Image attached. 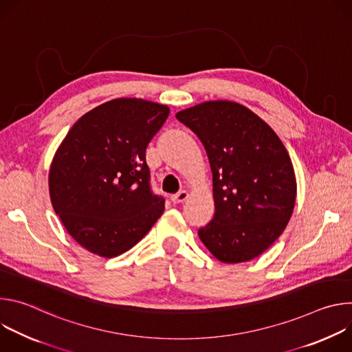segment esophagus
<instances>
[{
  "label": "esophagus",
  "instance_id": "1",
  "mask_svg": "<svg viewBox=\"0 0 352 352\" xmlns=\"http://www.w3.org/2000/svg\"><path fill=\"white\" fill-rule=\"evenodd\" d=\"M188 196H189V193L186 190H179L178 193L171 196V202L175 204V205L177 204H182V202H185V200L188 199Z\"/></svg>",
  "mask_w": 352,
  "mask_h": 352
}]
</instances>
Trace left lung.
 Returning <instances> with one entry per match:
<instances>
[{
  "label": "left lung",
  "mask_w": 352,
  "mask_h": 352,
  "mask_svg": "<svg viewBox=\"0 0 352 352\" xmlns=\"http://www.w3.org/2000/svg\"><path fill=\"white\" fill-rule=\"evenodd\" d=\"M204 143L213 173L214 216L200 241L224 263L248 262L281 235L295 205L291 159L276 132L227 100L177 113Z\"/></svg>",
  "instance_id": "left-lung-1"
}]
</instances>
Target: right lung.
<instances>
[{
  "label": "right lung",
  "instance_id": "obj_1",
  "mask_svg": "<svg viewBox=\"0 0 352 352\" xmlns=\"http://www.w3.org/2000/svg\"><path fill=\"white\" fill-rule=\"evenodd\" d=\"M170 109L116 98L80 117L50 167V197L69 235L89 252L114 258L135 246L164 212L150 186L146 147Z\"/></svg>",
  "mask_w": 352,
  "mask_h": 352
}]
</instances>
